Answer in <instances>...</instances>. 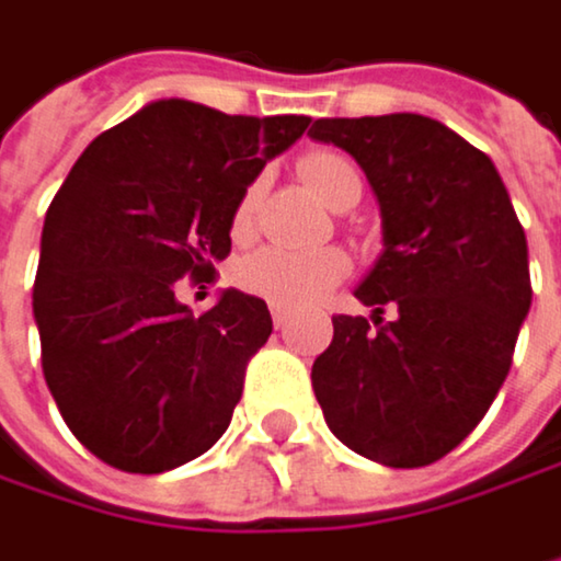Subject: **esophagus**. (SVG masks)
<instances>
[{
    "label": "esophagus",
    "instance_id": "obj_1",
    "mask_svg": "<svg viewBox=\"0 0 561 561\" xmlns=\"http://www.w3.org/2000/svg\"><path fill=\"white\" fill-rule=\"evenodd\" d=\"M271 317H274V327H277V330H287V323H290V313H287L284 307H271Z\"/></svg>",
    "mask_w": 561,
    "mask_h": 561
}]
</instances>
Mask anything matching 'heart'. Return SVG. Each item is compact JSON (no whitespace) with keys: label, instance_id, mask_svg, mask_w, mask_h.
I'll return each mask as SVG.
<instances>
[{"label":"heart","instance_id":"1","mask_svg":"<svg viewBox=\"0 0 561 561\" xmlns=\"http://www.w3.org/2000/svg\"><path fill=\"white\" fill-rule=\"evenodd\" d=\"M304 185L327 205L346 188V182L359 179V172L336 152H310L300 159ZM257 205V185H248L234 205L231 228L238 238L251 231ZM353 271V261L343 248H317V251H287V248H261L248 254L234 277L238 284L267 300L271 307H310L323 300L336 284H343Z\"/></svg>","mask_w":561,"mask_h":561}]
</instances>
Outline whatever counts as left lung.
I'll return each instance as SVG.
<instances>
[{
	"instance_id": "1",
	"label": "left lung",
	"mask_w": 561,
	"mask_h": 561,
	"mask_svg": "<svg viewBox=\"0 0 561 561\" xmlns=\"http://www.w3.org/2000/svg\"><path fill=\"white\" fill-rule=\"evenodd\" d=\"M310 137L363 165L382 215V254L356 287L373 323L333 317L317 402L356 454L427 467L480 424L510 373L533 304L526 231L490 156L431 117H323Z\"/></svg>"
}]
</instances>
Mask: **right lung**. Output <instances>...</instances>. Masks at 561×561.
<instances>
[{"label":"right lung","instance_id":"obj_1","mask_svg":"<svg viewBox=\"0 0 561 561\" xmlns=\"http://www.w3.org/2000/svg\"><path fill=\"white\" fill-rule=\"evenodd\" d=\"M307 127L169 98L71 165L45 215L32 310L58 412L104 463L162 473L225 434L274 323L234 287L192 317L175 284L215 280L238 198Z\"/></svg>","mask_w":561,"mask_h":561}]
</instances>
